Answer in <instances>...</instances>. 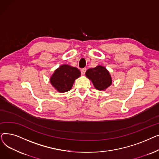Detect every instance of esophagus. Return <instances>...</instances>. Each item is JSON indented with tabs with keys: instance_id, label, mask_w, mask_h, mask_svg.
Returning a JSON list of instances; mask_svg holds the SVG:
<instances>
[{
	"instance_id": "1",
	"label": "esophagus",
	"mask_w": 159,
	"mask_h": 159,
	"mask_svg": "<svg viewBox=\"0 0 159 159\" xmlns=\"http://www.w3.org/2000/svg\"><path fill=\"white\" fill-rule=\"evenodd\" d=\"M86 68H82V69L81 70V73H82V75H84L85 73H86Z\"/></svg>"
}]
</instances>
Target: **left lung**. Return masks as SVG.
<instances>
[{
	"label": "left lung",
	"instance_id": "8db88e82",
	"mask_svg": "<svg viewBox=\"0 0 159 159\" xmlns=\"http://www.w3.org/2000/svg\"><path fill=\"white\" fill-rule=\"evenodd\" d=\"M86 76L92 82L94 87L99 91H104L112 84L111 75L104 66L98 65L95 68L88 69Z\"/></svg>",
	"mask_w": 159,
	"mask_h": 159
}]
</instances>
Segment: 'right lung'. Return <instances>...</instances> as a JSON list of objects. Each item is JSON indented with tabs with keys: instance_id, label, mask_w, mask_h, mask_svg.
<instances>
[{
	"instance_id": "1",
	"label": "right lung",
	"mask_w": 159,
	"mask_h": 159,
	"mask_svg": "<svg viewBox=\"0 0 159 159\" xmlns=\"http://www.w3.org/2000/svg\"><path fill=\"white\" fill-rule=\"evenodd\" d=\"M80 75L78 68L68 64H62L55 70L49 82L58 93H65L71 89L75 80Z\"/></svg>"
}]
</instances>
